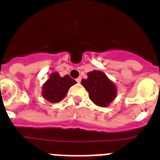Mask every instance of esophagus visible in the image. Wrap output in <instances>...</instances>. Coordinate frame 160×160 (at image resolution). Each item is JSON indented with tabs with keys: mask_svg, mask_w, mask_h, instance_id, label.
I'll list each match as a JSON object with an SVG mask.
<instances>
[{
	"mask_svg": "<svg viewBox=\"0 0 160 160\" xmlns=\"http://www.w3.org/2000/svg\"><path fill=\"white\" fill-rule=\"evenodd\" d=\"M76 81L78 82V83H80V82H81V81H82V78H81V77H79L78 78H77V79H76Z\"/></svg>",
	"mask_w": 160,
	"mask_h": 160,
	"instance_id": "obj_1",
	"label": "esophagus"
}]
</instances>
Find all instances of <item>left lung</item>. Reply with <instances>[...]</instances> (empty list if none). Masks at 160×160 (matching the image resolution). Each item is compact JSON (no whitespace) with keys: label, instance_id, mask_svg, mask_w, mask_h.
Masks as SVG:
<instances>
[{"label":"left lung","instance_id":"8db88e82","mask_svg":"<svg viewBox=\"0 0 160 160\" xmlns=\"http://www.w3.org/2000/svg\"><path fill=\"white\" fill-rule=\"evenodd\" d=\"M81 83L88 92L89 99L99 107H107L117 94L113 82L100 71L88 72V78L82 79Z\"/></svg>","mask_w":160,"mask_h":160}]
</instances>
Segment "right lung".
<instances>
[{"label": "right lung", "mask_w": 160, "mask_h": 160, "mask_svg": "<svg viewBox=\"0 0 160 160\" xmlns=\"http://www.w3.org/2000/svg\"><path fill=\"white\" fill-rule=\"evenodd\" d=\"M75 83L77 82L69 75L61 78L58 72H53L43 84V97L51 103L59 102L65 98L69 88Z\"/></svg>", "instance_id": "obj_1"}]
</instances>
